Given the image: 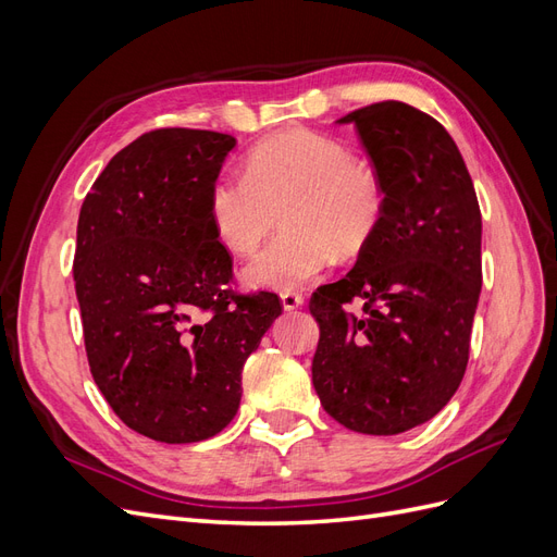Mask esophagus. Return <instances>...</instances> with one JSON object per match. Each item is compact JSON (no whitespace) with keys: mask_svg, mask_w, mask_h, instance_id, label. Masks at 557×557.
<instances>
[{"mask_svg":"<svg viewBox=\"0 0 557 557\" xmlns=\"http://www.w3.org/2000/svg\"><path fill=\"white\" fill-rule=\"evenodd\" d=\"M281 305H283L285 311H295V309L305 305V297H301L295 290H285V293H281Z\"/></svg>","mask_w":557,"mask_h":557,"instance_id":"esophagus-1","label":"esophagus"}]
</instances>
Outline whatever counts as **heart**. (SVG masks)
Wrapping results in <instances>:
<instances>
[{
  "mask_svg": "<svg viewBox=\"0 0 557 557\" xmlns=\"http://www.w3.org/2000/svg\"><path fill=\"white\" fill-rule=\"evenodd\" d=\"M283 232L244 269L250 288H299L336 260L358 256L385 213V185L352 150L311 129H285L248 153L246 176L221 174L209 190L215 239L248 256L274 230Z\"/></svg>",
  "mask_w": 557,
  "mask_h": 557,
  "instance_id": "b5f03b06",
  "label": "heart"
}]
</instances>
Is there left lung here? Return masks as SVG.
I'll return each mask as SVG.
<instances>
[{
  "label": "left lung",
  "instance_id": "1",
  "mask_svg": "<svg viewBox=\"0 0 557 557\" xmlns=\"http://www.w3.org/2000/svg\"><path fill=\"white\" fill-rule=\"evenodd\" d=\"M356 125L385 185V213L356 267L311 297L320 327L313 387L362 434L428 423L458 391L481 295V211L450 134L404 102L336 121ZM363 301L360 317L345 305Z\"/></svg>",
  "mask_w": 557,
  "mask_h": 557
}]
</instances>
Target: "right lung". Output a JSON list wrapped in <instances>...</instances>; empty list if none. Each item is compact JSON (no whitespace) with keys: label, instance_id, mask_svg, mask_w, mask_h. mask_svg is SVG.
<instances>
[{"label":"right lung","instance_id":"add662e5","mask_svg":"<svg viewBox=\"0 0 557 557\" xmlns=\"http://www.w3.org/2000/svg\"><path fill=\"white\" fill-rule=\"evenodd\" d=\"M237 139L148 132L115 153L81 207L74 281L90 372L127 428L209 440L237 416L242 369L281 315L274 293L234 295L209 190Z\"/></svg>","mask_w":557,"mask_h":557}]
</instances>
